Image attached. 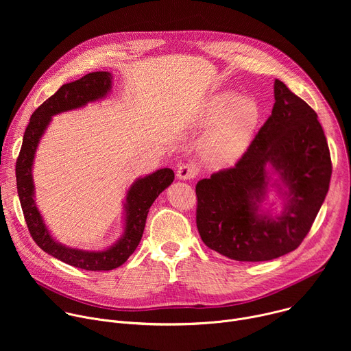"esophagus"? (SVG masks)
I'll list each match as a JSON object with an SVG mask.
<instances>
[{
	"label": "esophagus",
	"mask_w": 351,
	"mask_h": 351,
	"mask_svg": "<svg viewBox=\"0 0 351 351\" xmlns=\"http://www.w3.org/2000/svg\"><path fill=\"white\" fill-rule=\"evenodd\" d=\"M195 175H197V168L193 164H183L178 168V172H176V176L180 180H190L195 178Z\"/></svg>",
	"instance_id": "obj_1"
}]
</instances>
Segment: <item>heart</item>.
I'll return each mask as SVG.
<instances>
[{
    "label": "heart",
    "instance_id": "heart-1",
    "mask_svg": "<svg viewBox=\"0 0 351 351\" xmlns=\"http://www.w3.org/2000/svg\"><path fill=\"white\" fill-rule=\"evenodd\" d=\"M215 123L202 141V157L214 168L236 164L253 140L260 122V108L252 98H236L232 91L211 97L202 122Z\"/></svg>",
    "mask_w": 351,
    "mask_h": 351
}]
</instances>
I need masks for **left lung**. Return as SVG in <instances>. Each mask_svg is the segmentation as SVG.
<instances>
[{
  "instance_id": "left-lung-1",
  "label": "left lung",
  "mask_w": 351,
  "mask_h": 351,
  "mask_svg": "<svg viewBox=\"0 0 351 351\" xmlns=\"http://www.w3.org/2000/svg\"><path fill=\"white\" fill-rule=\"evenodd\" d=\"M274 93L271 117L236 165L195 186L199 236L236 261H269L295 250L329 190L332 162L317 112L279 79ZM274 173L285 198L275 217L261 210Z\"/></svg>"
}]
</instances>
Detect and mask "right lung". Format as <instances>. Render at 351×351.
<instances>
[{
    "instance_id": "right-lung-1",
    "label": "right lung",
    "mask_w": 351,
    "mask_h": 351,
    "mask_svg": "<svg viewBox=\"0 0 351 351\" xmlns=\"http://www.w3.org/2000/svg\"><path fill=\"white\" fill-rule=\"evenodd\" d=\"M111 80L112 75L110 72H91L79 80L61 86L54 95L45 99L33 112L25 130L22 148L16 160L18 195L30 236L49 256L86 271L115 269L134 253L144 232L149 207L175 179L172 169L162 168L152 175L138 178L130 186L125 203V232L122 237L107 250L86 252V250L66 247L49 234L34 203L32 167L37 145L54 115L84 107L88 103L104 98L111 90Z\"/></svg>"
}]
</instances>
